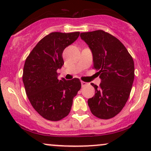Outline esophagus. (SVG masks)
I'll return each instance as SVG.
<instances>
[{
    "label": "esophagus",
    "mask_w": 151,
    "mask_h": 151,
    "mask_svg": "<svg viewBox=\"0 0 151 151\" xmlns=\"http://www.w3.org/2000/svg\"><path fill=\"white\" fill-rule=\"evenodd\" d=\"M81 86H86V84H87V83L86 82H84V81H81Z\"/></svg>",
    "instance_id": "34e87169"
}]
</instances>
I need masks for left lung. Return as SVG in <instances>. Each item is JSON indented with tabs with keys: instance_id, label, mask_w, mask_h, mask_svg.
I'll list each match as a JSON object with an SVG mask.
<instances>
[{
	"instance_id": "obj_1",
	"label": "left lung",
	"mask_w": 151,
	"mask_h": 151,
	"mask_svg": "<svg viewBox=\"0 0 151 151\" xmlns=\"http://www.w3.org/2000/svg\"><path fill=\"white\" fill-rule=\"evenodd\" d=\"M81 39L93 55V68L101 79L99 86L91 83L95 95L88 99L91 112L101 119L116 116L128 101L134 80V62L119 40L104 30L82 32Z\"/></svg>"
}]
</instances>
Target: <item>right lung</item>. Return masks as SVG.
I'll list each match as a JSON object with an SVG mask.
<instances>
[{
	"label": "right lung",
	"mask_w": 151,
	"mask_h": 151,
	"mask_svg": "<svg viewBox=\"0 0 151 151\" xmlns=\"http://www.w3.org/2000/svg\"><path fill=\"white\" fill-rule=\"evenodd\" d=\"M79 33L51 32L36 45L25 60L22 81L26 94L35 110L47 120L57 121L67 116L81 89L79 79L59 80L57 72L64 65V50Z\"/></svg>",
	"instance_id": "obj_1"
}]
</instances>
